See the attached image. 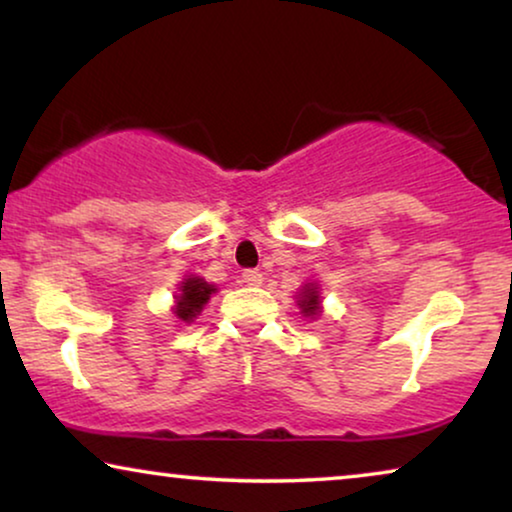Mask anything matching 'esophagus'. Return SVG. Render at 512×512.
<instances>
[{
  "label": "esophagus",
  "instance_id": "obj_1",
  "mask_svg": "<svg viewBox=\"0 0 512 512\" xmlns=\"http://www.w3.org/2000/svg\"><path fill=\"white\" fill-rule=\"evenodd\" d=\"M242 282L249 284V286H258L263 282V275L258 270H244L242 272Z\"/></svg>",
  "mask_w": 512,
  "mask_h": 512
}]
</instances>
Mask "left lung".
I'll return each mask as SVG.
<instances>
[{
    "instance_id": "obj_1",
    "label": "left lung",
    "mask_w": 512,
    "mask_h": 512,
    "mask_svg": "<svg viewBox=\"0 0 512 512\" xmlns=\"http://www.w3.org/2000/svg\"><path fill=\"white\" fill-rule=\"evenodd\" d=\"M300 310H303L307 317H317L319 314V293L314 286H307V289L303 291V296H300L298 300Z\"/></svg>"
}]
</instances>
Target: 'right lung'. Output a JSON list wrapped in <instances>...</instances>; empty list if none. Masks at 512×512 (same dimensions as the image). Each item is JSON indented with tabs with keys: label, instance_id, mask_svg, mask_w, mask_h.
I'll use <instances>...</instances> for the list:
<instances>
[{
	"label": "right lung",
	"instance_id": "add662e5",
	"mask_svg": "<svg viewBox=\"0 0 512 512\" xmlns=\"http://www.w3.org/2000/svg\"><path fill=\"white\" fill-rule=\"evenodd\" d=\"M216 289L212 284H207L205 279L191 277L181 284V296L177 298V317L181 321H191L195 314L202 310V305L207 303L209 296H212Z\"/></svg>",
	"mask_w": 512,
	"mask_h": 512
}]
</instances>
